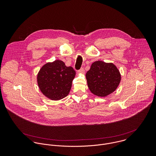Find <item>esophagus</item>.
<instances>
[{
  "label": "esophagus",
  "instance_id": "1",
  "mask_svg": "<svg viewBox=\"0 0 156 156\" xmlns=\"http://www.w3.org/2000/svg\"><path fill=\"white\" fill-rule=\"evenodd\" d=\"M84 73H85V71L83 68H80L79 71H77L78 74H84Z\"/></svg>",
  "mask_w": 156,
  "mask_h": 156
}]
</instances>
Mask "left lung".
Instances as JSON below:
<instances>
[{"label":"left lung","instance_id":"1","mask_svg":"<svg viewBox=\"0 0 156 156\" xmlns=\"http://www.w3.org/2000/svg\"><path fill=\"white\" fill-rule=\"evenodd\" d=\"M86 79L90 91L95 95L105 97L117 89L121 76L113 63L97 61L92 64Z\"/></svg>","mask_w":156,"mask_h":156}]
</instances>
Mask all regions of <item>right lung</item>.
<instances>
[{
	"mask_svg": "<svg viewBox=\"0 0 156 156\" xmlns=\"http://www.w3.org/2000/svg\"><path fill=\"white\" fill-rule=\"evenodd\" d=\"M76 71L67 67L61 60L47 62L37 74V83L42 94L51 100H59L67 97L71 88Z\"/></svg>",
	"mask_w": 156,
	"mask_h": 156,
	"instance_id": "obj_1",
	"label": "right lung"
}]
</instances>
